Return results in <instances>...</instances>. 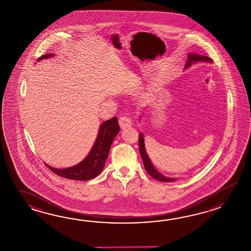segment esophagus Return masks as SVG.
Returning a JSON list of instances; mask_svg holds the SVG:
<instances>
[{
	"label": "esophagus",
	"mask_w": 251,
	"mask_h": 251,
	"mask_svg": "<svg viewBox=\"0 0 251 251\" xmlns=\"http://www.w3.org/2000/svg\"><path fill=\"white\" fill-rule=\"evenodd\" d=\"M119 126L122 129H126V128L130 127L132 126V121L130 118L127 117H121L119 118Z\"/></svg>",
	"instance_id": "34e87169"
}]
</instances>
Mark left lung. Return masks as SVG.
Returning a JSON list of instances; mask_svg holds the SVG:
<instances>
[{
  "instance_id": "obj_1",
  "label": "left lung",
  "mask_w": 251,
  "mask_h": 251,
  "mask_svg": "<svg viewBox=\"0 0 251 251\" xmlns=\"http://www.w3.org/2000/svg\"><path fill=\"white\" fill-rule=\"evenodd\" d=\"M212 63L213 60L209 58L207 56L204 55H201L196 53H190L187 54V60L185 68L184 70H187L192 66L193 64L196 63ZM139 151H140V154L144 161V168L146 171L148 172L150 176L153 177L155 179L159 180L161 182H174L176 181V178L175 177H170V176H166L161 174L160 172L157 171L155 169L154 166L152 164V162L150 160L149 156L146 152V149H145V144H144V137L143 133H139Z\"/></svg>"
}]
</instances>
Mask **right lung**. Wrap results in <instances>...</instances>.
Returning a JSON list of instances; mask_svg holds the SVG:
<instances>
[{
  "label": "right lung",
  "mask_w": 251,
  "mask_h": 251,
  "mask_svg": "<svg viewBox=\"0 0 251 251\" xmlns=\"http://www.w3.org/2000/svg\"><path fill=\"white\" fill-rule=\"evenodd\" d=\"M53 55L54 53L44 54L38 59V61H41L45 58H51ZM119 131L120 126L118 125L117 117L104 121L99 128L96 141L90 152L78 164L65 169H56L48 165L46 162L45 164L54 174L65 178L80 181L91 179L98 176L103 170L108 157L111 144Z\"/></svg>",
  "instance_id": "add662e5"
}]
</instances>
